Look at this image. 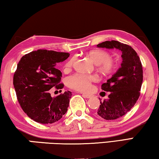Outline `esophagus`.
Listing matches in <instances>:
<instances>
[{"label": "esophagus", "mask_w": 159, "mask_h": 159, "mask_svg": "<svg viewBox=\"0 0 159 159\" xmlns=\"http://www.w3.org/2000/svg\"><path fill=\"white\" fill-rule=\"evenodd\" d=\"M83 97L86 98V99H89V98H91L92 96L91 94H86V93H83Z\"/></svg>", "instance_id": "obj_1"}]
</instances>
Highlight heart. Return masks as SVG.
Returning a JSON list of instances; mask_svg holds the SVG:
<instances>
[{"instance_id":"1","label":"heart","mask_w":159,"mask_h":159,"mask_svg":"<svg viewBox=\"0 0 159 159\" xmlns=\"http://www.w3.org/2000/svg\"><path fill=\"white\" fill-rule=\"evenodd\" d=\"M89 55L93 61L98 65L99 70L102 72L108 74L114 70L115 68V62L111 59V55L107 51L102 50H93L91 51ZM75 60V57L70 58L65 65V70H70L73 68ZM97 80L98 76L97 75L78 73L68 77L67 79V85L74 90L87 92L91 90L92 83Z\"/></svg>"}]
</instances>
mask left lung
<instances>
[{
  "label": "left lung",
  "instance_id": "obj_1",
  "mask_svg": "<svg viewBox=\"0 0 159 159\" xmlns=\"http://www.w3.org/2000/svg\"><path fill=\"white\" fill-rule=\"evenodd\" d=\"M97 47L116 48L122 52L121 67L102 85L103 91H110L109 99L100 102L97 110L98 115L103 119L116 120L128 112L140 97L143 77L141 61L131 46L115 40L103 42Z\"/></svg>",
  "mask_w": 159,
  "mask_h": 159
}]
</instances>
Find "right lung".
<instances>
[{
  "label": "right lung",
  "instance_id": "add662e5",
  "mask_svg": "<svg viewBox=\"0 0 159 159\" xmlns=\"http://www.w3.org/2000/svg\"><path fill=\"white\" fill-rule=\"evenodd\" d=\"M70 56L68 52L38 50L21 58L13 75V86L19 104L29 117L42 124L60 120L68 110L72 96L66 91L51 97L53 87L62 89V73L55 68L57 63Z\"/></svg>",
  "mask_w": 159,
  "mask_h": 159
}]
</instances>
